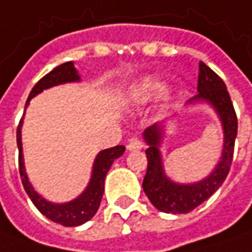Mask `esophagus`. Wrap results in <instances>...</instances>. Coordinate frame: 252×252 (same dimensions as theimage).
Listing matches in <instances>:
<instances>
[{
    "label": "esophagus",
    "mask_w": 252,
    "mask_h": 252,
    "mask_svg": "<svg viewBox=\"0 0 252 252\" xmlns=\"http://www.w3.org/2000/svg\"><path fill=\"white\" fill-rule=\"evenodd\" d=\"M143 148V143L139 141V139H136V138H134V139H131L129 142H128V145H126V149L128 151H139V149H142Z\"/></svg>",
    "instance_id": "1"
}]
</instances>
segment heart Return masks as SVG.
<instances>
[{
    "label": "heart",
    "mask_w": 252,
    "mask_h": 252,
    "mask_svg": "<svg viewBox=\"0 0 252 252\" xmlns=\"http://www.w3.org/2000/svg\"><path fill=\"white\" fill-rule=\"evenodd\" d=\"M160 88L159 82L152 78V76H146L141 81L135 82L129 91H128V99L129 101H132L134 104H145L155 96L156 91ZM163 93H166V91H163Z\"/></svg>",
    "instance_id": "heart-1"
}]
</instances>
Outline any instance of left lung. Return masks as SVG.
Here are the masks:
<instances>
[{"mask_svg":"<svg viewBox=\"0 0 252 252\" xmlns=\"http://www.w3.org/2000/svg\"><path fill=\"white\" fill-rule=\"evenodd\" d=\"M191 101L209 103L220 118L223 128L221 158L212 173L204 180L192 184L174 183L164 173L161 153L159 151L164 126L153 124L146 128L143 139L148 143V149L145 151L148 158V170L142 187L153 206L164 213H188L205 202L223 184L233 160L234 142L237 136V116L224 82L204 63H199L198 94L188 103Z\"/></svg>","mask_w":252,"mask_h":252,"instance_id":"left-lung-1","label":"left lung"}]
</instances>
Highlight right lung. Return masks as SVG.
<instances>
[{"instance_id": "right-lung-1", "label": "right lung", "mask_w": 252, "mask_h": 252, "mask_svg": "<svg viewBox=\"0 0 252 252\" xmlns=\"http://www.w3.org/2000/svg\"><path fill=\"white\" fill-rule=\"evenodd\" d=\"M79 81H81V76L78 74L72 61L56 66L53 71H50L46 76H43L39 82L33 86L25 109L29 106L31 99H33L36 94L41 93L44 89L53 88L57 85H63V83L79 82ZM22 124L23 117L19 121V126L16 129V143H18V149H19V173H21V178H22L23 188L32 199V202L47 219L60 223L63 226L72 227V226H79V224H83L85 221L91 220L100 206V201H101V196L104 192V178L107 176L113 161L126 152V148L123 145H118V146L104 149L97 153L94 163H93V169H92L91 181L86 187V189L78 198H75L69 202L53 204L39 195L29 183V178H28L26 170H25V161H23Z\"/></svg>"}]
</instances>
